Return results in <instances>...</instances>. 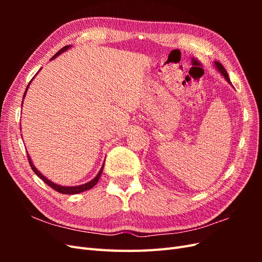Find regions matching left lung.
<instances>
[{"instance_id": "left-lung-1", "label": "left lung", "mask_w": 262, "mask_h": 262, "mask_svg": "<svg viewBox=\"0 0 262 262\" xmlns=\"http://www.w3.org/2000/svg\"><path fill=\"white\" fill-rule=\"evenodd\" d=\"M214 66H215V68L219 70V72L225 77V80H226L229 84H232V83H231V80H229V77H228V74H227V72H226V70L224 69V67L222 66L220 62H216V61L214 62Z\"/></svg>"}]
</instances>
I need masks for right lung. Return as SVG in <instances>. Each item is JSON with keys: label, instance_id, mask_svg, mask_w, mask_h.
Listing matches in <instances>:
<instances>
[{"label": "right lung", "instance_id": "add662e5", "mask_svg": "<svg viewBox=\"0 0 262 262\" xmlns=\"http://www.w3.org/2000/svg\"><path fill=\"white\" fill-rule=\"evenodd\" d=\"M71 47L72 46H66V47H63V48L61 49V50H59L57 53H55L53 57L51 58V60H53V59H55L58 57V55H60L61 53H63V52H66L68 49H70ZM41 70V69H40ZM39 72V71H38ZM34 80V78H33ZM31 80V81H33ZM31 81L29 82V84L27 85V89H26V91H25V93H24V97L23 98H25V96H26V93H27V90H28V87H29V85H30V83H31ZM23 104V102H21ZM27 157H28V161H29V165H30V167H31V169L34 170V172L36 173V175L40 178V179H42L47 185L48 186H50L51 188H53L55 191H58V192H60V193H63V194H76V193H81V192H83V191H86V190H90V189H92L95 185L97 184L98 182V180H99V178H100V176H101V172H102V169H104V164H102V166H101V168H100V170L98 171V173L96 175V177H95L94 179H92L91 181H89V182H86V184H84V185H80V186H72V187H67V186H60V185H58V184H54V182H52L51 180H49L48 178L47 177H45L42 173L39 171L36 167H35V165L33 164V162H31V158H30V156H29V154H27Z\"/></svg>", "mask_w": 262, "mask_h": 262}]
</instances>
